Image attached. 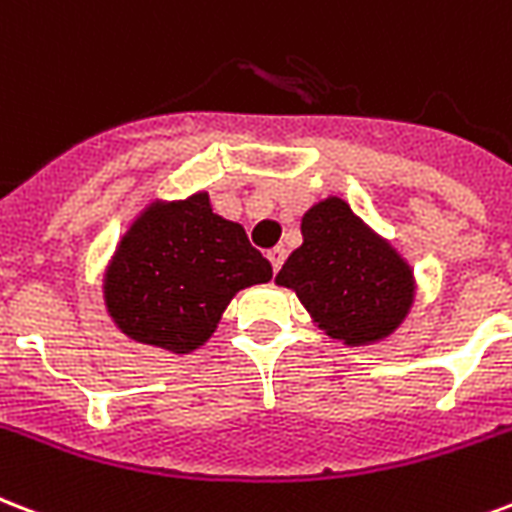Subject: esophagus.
Here are the masks:
<instances>
[{"instance_id": "1", "label": "esophagus", "mask_w": 512, "mask_h": 512, "mask_svg": "<svg viewBox=\"0 0 512 512\" xmlns=\"http://www.w3.org/2000/svg\"><path fill=\"white\" fill-rule=\"evenodd\" d=\"M284 257H287V249H284V247H273V249H268V260H271L273 271H279V268H282Z\"/></svg>"}]
</instances>
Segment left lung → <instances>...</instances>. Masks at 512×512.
<instances>
[{"label":"left lung","mask_w":512,"mask_h":512,"mask_svg":"<svg viewBox=\"0 0 512 512\" xmlns=\"http://www.w3.org/2000/svg\"><path fill=\"white\" fill-rule=\"evenodd\" d=\"M300 233L276 284L298 295L319 330L343 346H370L403 325L416 300L411 263L343 198L308 206Z\"/></svg>","instance_id":"left-lung-1"}]
</instances>
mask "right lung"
<instances>
[{
  "label": "right lung",
  "mask_w": 512,
  "mask_h": 512,
  "mask_svg": "<svg viewBox=\"0 0 512 512\" xmlns=\"http://www.w3.org/2000/svg\"><path fill=\"white\" fill-rule=\"evenodd\" d=\"M271 276L239 222L214 214L198 190L144 204L109 257L101 295L126 338L190 354L212 338L230 300Z\"/></svg>",
  "instance_id": "add662e5"
}]
</instances>
